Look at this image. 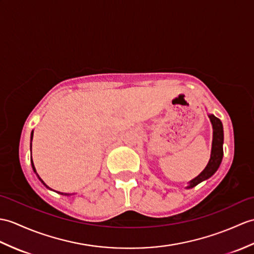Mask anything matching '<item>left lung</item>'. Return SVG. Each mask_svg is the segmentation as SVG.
<instances>
[{
	"instance_id": "obj_1",
	"label": "left lung",
	"mask_w": 254,
	"mask_h": 254,
	"mask_svg": "<svg viewBox=\"0 0 254 254\" xmlns=\"http://www.w3.org/2000/svg\"><path fill=\"white\" fill-rule=\"evenodd\" d=\"M210 121L212 123V127H213V140H212V149H211V157L209 163L204 170L200 173L197 178H194L190 182V186L187 188H192L202 181L208 180L213 175L217 169H219L220 164L223 159V143H224V133H223V125L219 118H216L213 115H209Z\"/></svg>"
}]
</instances>
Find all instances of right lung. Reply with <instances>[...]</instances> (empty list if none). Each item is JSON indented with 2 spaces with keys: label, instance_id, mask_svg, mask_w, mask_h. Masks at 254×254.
Here are the masks:
<instances>
[{
  "label": "right lung",
  "instance_id": "obj_1",
  "mask_svg": "<svg viewBox=\"0 0 254 254\" xmlns=\"http://www.w3.org/2000/svg\"><path fill=\"white\" fill-rule=\"evenodd\" d=\"M32 137H33V131L31 132V140H32ZM30 150H31V144H30ZM31 166H32V169H33V171H34V173H35V174H37V176H38V178H39V180H40L41 182H42V184H43V185H44V186H45L46 188H49V190H51V188H50L49 186H47V185L45 184V183H44V182H43L42 180H41V179H40V176H39V175H38V173H37V170H35V168H34V164H33V161H32V159H31ZM57 192H58V193H62V194H67V196H69V193H64V192H60V191H57Z\"/></svg>",
  "mask_w": 254,
  "mask_h": 254
}]
</instances>
